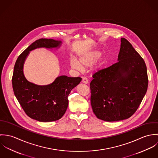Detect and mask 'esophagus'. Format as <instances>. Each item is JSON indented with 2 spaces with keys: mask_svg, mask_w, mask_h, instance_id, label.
Returning a JSON list of instances; mask_svg holds the SVG:
<instances>
[{
  "mask_svg": "<svg viewBox=\"0 0 158 158\" xmlns=\"http://www.w3.org/2000/svg\"><path fill=\"white\" fill-rule=\"evenodd\" d=\"M82 83L85 84H88V80L86 77H83L82 79Z\"/></svg>",
  "mask_w": 158,
  "mask_h": 158,
  "instance_id": "esophagus-1",
  "label": "esophagus"
}]
</instances>
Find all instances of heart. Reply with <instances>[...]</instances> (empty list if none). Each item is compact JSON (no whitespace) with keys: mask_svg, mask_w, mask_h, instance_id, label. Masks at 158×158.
Wrapping results in <instances>:
<instances>
[{"mask_svg":"<svg viewBox=\"0 0 158 158\" xmlns=\"http://www.w3.org/2000/svg\"><path fill=\"white\" fill-rule=\"evenodd\" d=\"M102 55V52L98 50L86 52L80 56L79 62L76 59H72L70 61V66L75 69L89 68L100 58Z\"/></svg>","mask_w":158,"mask_h":158,"instance_id":"1","label":"heart"}]
</instances>
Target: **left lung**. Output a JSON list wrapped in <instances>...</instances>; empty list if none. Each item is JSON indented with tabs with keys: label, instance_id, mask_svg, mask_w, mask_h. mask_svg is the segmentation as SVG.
Segmentation results:
<instances>
[{
	"label": "left lung",
	"instance_id": "left-lung-1",
	"mask_svg": "<svg viewBox=\"0 0 158 158\" xmlns=\"http://www.w3.org/2000/svg\"><path fill=\"white\" fill-rule=\"evenodd\" d=\"M117 60L95 73L90 83L93 112L98 118L106 122L125 120L133 115L148 88L145 61L123 38Z\"/></svg>",
	"mask_w": 158,
	"mask_h": 158
}]
</instances>
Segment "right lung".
<instances>
[{
	"label": "right lung",
	"mask_w": 158,
	"mask_h": 158,
	"mask_svg": "<svg viewBox=\"0 0 158 158\" xmlns=\"http://www.w3.org/2000/svg\"><path fill=\"white\" fill-rule=\"evenodd\" d=\"M61 41L40 39L28 46L18 58L13 74L14 94L26 114L39 122H53L60 119L68 108V96L81 81L80 77H58L48 85L40 86L28 81L23 71V64L30 52L37 48L60 47Z\"/></svg>",
	"instance_id": "obj_1"
}]
</instances>
